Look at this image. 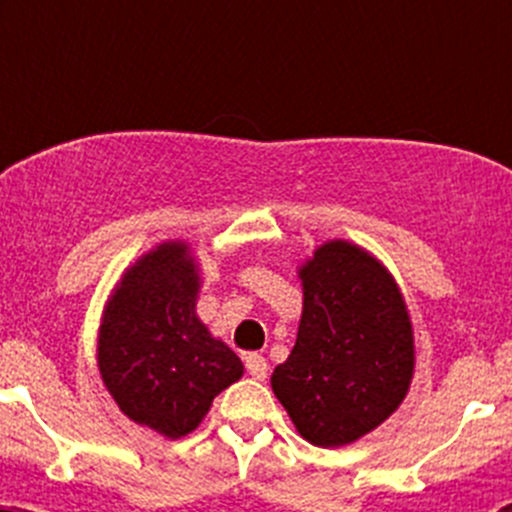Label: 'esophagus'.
<instances>
[{
	"label": "esophagus",
	"mask_w": 512,
	"mask_h": 512,
	"mask_svg": "<svg viewBox=\"0 0 512 512\" xmlns=\"http://www.w3.org/2000/svg\"><path fill=\"white\" fill-rule=\"evenodd\" d=\"M245 369H247V374L252 376V379L265 381L267 379V371H270V364H267L265 356L250 354V356H245Z\"/></svg>",
	"instance_id": "1"
}]
</instances>
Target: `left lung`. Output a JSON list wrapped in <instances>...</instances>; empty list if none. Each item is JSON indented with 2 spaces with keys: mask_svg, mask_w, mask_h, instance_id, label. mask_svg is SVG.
Returning a JSON list of instances; mask_svg holds the SVG:
<instances>
[{
  "mask_svg": "<svg viewBox=\"0 0 512 512\" xmlns=\"http://www.w3.org/2000/svg\"><path fill=\"white\" fill-rule=\"evenodd\" d=\"M304 309L272 391L309 443L337 448L386 421L409 391L414 334L389 272L334 240L299 272Z\"/></svg>",
  "mask_w": 512,
  "mask_h": 512,
  "instance_id": "8db88e82",
  "label": "left lung"
}]
</instances>
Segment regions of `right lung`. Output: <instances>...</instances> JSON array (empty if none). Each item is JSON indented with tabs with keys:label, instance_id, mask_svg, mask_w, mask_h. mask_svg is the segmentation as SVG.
Here are the masks:
<instances>
[{
	"label": "right lung",
	"instance_id": "add662e5",
	"mask_svg": "<svg viewBox=\"0 0 512 512\" xmlns=\"http://www.w3.org/2000/svg\"><path fill=\"white\" fill-rule=\"evenodd\" d=\"M200 277L183 242L148 252L121 280L98 337L103 384L128 418L168 438L193 431L242 361L195 317Z\"/></svg>",
	"mask_w": 512,
	"mask_h": 512
}]
</instances>
